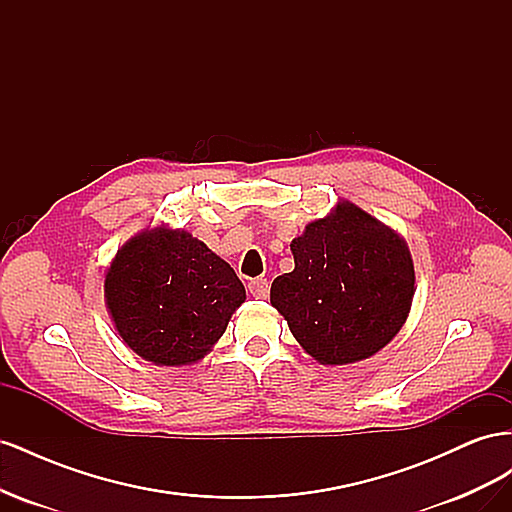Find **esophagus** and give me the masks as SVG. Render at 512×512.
Instances as JSON below:
<instances>
[{
  "instance_id": "34e87169",
  "label": "esophagus",
  "mask_w": 512,
  "mask_h": 512,
  "mask_svg": "<svg viewBox=\"0 0 512 512\" xmlns=\"http://www.w3.org/2000/svg\"><path fill=\"white\" fill-rule=\"evenodd\" d=\"M247 290H250V294L256 299H267L269 297V282L262 280V277H256V280L247 282Z\"/></svg>"
}]
</instances>
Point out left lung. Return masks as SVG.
Wrapping results in <instances>:
<instances>
[{
  "label": "left lung",
  "instance_id": "obj_1",
  "mask_svg": "<svg viewBox=\"0 0 512 512\" xmlns=\"http://www.w3.org/2000/svg\"><path fill=\"white\" fill-rule=\"evenodd\" d=\"M294 271L275 277L271 305L322 365L369 359L404 327L414 297L406 241L350 200L290 243Z\"/></svg>",
  "mask_w": 512,
  "mask_h": 512
}]
</instances>
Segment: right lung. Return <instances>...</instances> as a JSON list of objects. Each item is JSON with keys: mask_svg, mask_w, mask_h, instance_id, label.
<instances>
[{"mask_svg": "<svg viewBox=\"0 0 512 512\" xmlns=\"http://www.w3.org/2000/svg\"><path fill=\"white\" fill-rule=\"evenodd\" d=\"M104 299L128 348L145 361L179 367L203 359L224 335L245 288L228 262L188 230L158 226L117 252Z\"/></svg>", "mask_w": 512, "mask_h": 512, "instance_id": "right-lung-1", "label": "right lung"}]
</instances>
